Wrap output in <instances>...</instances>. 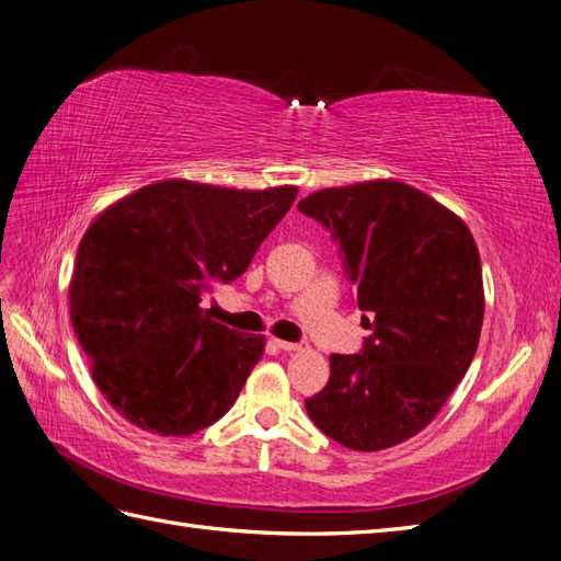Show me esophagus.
Wrapping results in <instances>:
<instances>
[{"label": "esophagus", "instance_id": "1", "mask_svg": "<svg viewBox=\"0 0 561 561\" xmlns=\"http://www.w3.org/2000/svg\"><path fill=\"white\" fill-rule=\"evenodd\" d=\"M275 346H277V348H282V351H286V354H289V351H298V348H301V344H296V342H284V340H275Z\"/></svg>", "mask_w": 561, "mask_h": 561}]
</instances>
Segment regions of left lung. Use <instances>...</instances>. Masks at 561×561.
Instances as JSON below:
<instances>
[{
    "instance_id": "8db88e82",
    "label": "left lung",
    "mask_w": 561,
    "mask_h": 561,
    "mask_svg": "<svg viewBox=\"0 0 561 561\" xmlns=\"http://www.w3.org/2000/svg\"><path fill=\"white\" fill-rule=\"evenodd\" d=\"M298 210L332 233L370 334L334 354L306 399L324 435L356 451L394 447L435 419L476 356L483 272L463 221L401 181L324 188Z\"/></svg>"
}]
</instances>
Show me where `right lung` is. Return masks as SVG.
<instances>
[{"label":"right lung","instance_id":"add662e5","mask_svg":"<svg viewBox=\"0 0 561 561\" xmlns=\"http://www.w3.org/2000/svg\"><path fill=\"white\" fill-rule=\"evenodd\" d=\"M296 193L160 181L90 225L69 286L71 324L126 421L186 437L233 407L265 340L210 320L201 301L243 275Z\"/></svg>","mask_w":561,"mask_h":561}]
</instances>
